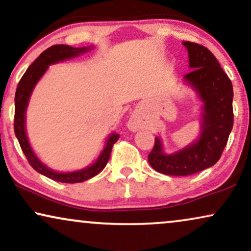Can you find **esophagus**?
<instances>
[{
    "instance_id": "1",
    "label": "esophagus",
    "mask_w": 251,
    "mask_h": 251,
    "mask_svg": "<svg viewBox=\"0 0 251 251\" xmlns=\"http://www.w3.org/2000/svg\"><path fill=\"white\" fill-rule=\"evenodd\" d=\"M142 126H143V123L140 117L138 116L131 117V119H129L128 122V128L131 129V131H138V129L142 128Z\"/></svg>"
}]
</instances>
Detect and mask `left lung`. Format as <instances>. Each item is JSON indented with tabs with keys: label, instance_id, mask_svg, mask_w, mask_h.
<instances>
[{
	"label": "left lung",
	"instance_id": "8db88e82",
	"mask_svg": "<svg viewBox=\"0 0 251 251\" xmlns=\"http://www.w3.org/2000/svg\"><path fill=\"white\" fill-rule=\"evenodd\" d=\"M189 68L183 80L203 102L201 134L192 145L175 153H165L159 138L148 155L155 171L168 176H190L218 162L233 128V86L219 62L208 48L183 41Z\"/></svg>",
	"mask_w": 251,
	"mask_h": 251
}]
</instances>
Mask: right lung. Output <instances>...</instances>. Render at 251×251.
I'll list each match as a JSON object with an SVG mask.
<instances>
[{
    "mask_svg": "<svg viewBox=\"0 0 251 251\" xmlns=\"http://www.w3.org/2000/svg\"><path fill=\"white\" fill-rule=\"evenodd\" d=\"M82 47V48H73V47L66 46V45H55L51 46L50 48L46 49L31 65L26 70L24 75L22 76L21 81H19L18 86L16 89L15 95V124H13V128H15V134L18 139L19 145L23 152L25 153L26 158H27L28 163L31 164L33 169L36 172L41 173V175L46 176L47 178L55 180V181L65 182V183H75V182H82L86 180L93 178L96 175H99L103 169L105 168L106 163L111 155L112 146L118 141L119 135L116 133H112L111 135L106 139L104 149L102 150L101 155L99 158L93 163L92 165L87 166V168L79 170V171L73 172H56L53 170L49 169L43 163H41L36 155L33 151L31 145H29L27 135H26L25 131V113L26 109H27V104L31 98V94L34 89V87L40 78L45 75L49 65L55 64V63L63 62L65 59H70L76 56L85 53L91 49Z\"/></svg>",
    "mask_w": 251,
    "mask_h": 251,
    "instance_id": "obj_1",
    "label": "right lung"
}]
</instances>
